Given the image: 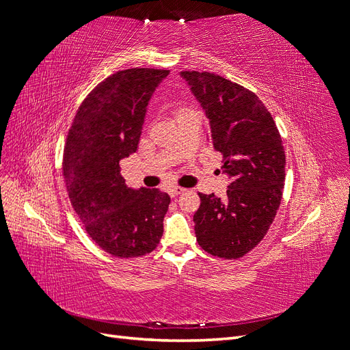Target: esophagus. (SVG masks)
Wrapping results in <instances>:
<instances>
[{
  "label": "esophagus",
  "mask_w": 350,
  "mask_h": 350,
  "mask_svg": "<svg viewBox=\"0 0 350 350\" xmlns=\"http://www.w3.org/2000/svg\"><path fill=\"white\" fill-rule=\"evenodd\" d=\"M187 191L185 188H183V187H172V188H169V196L171 197H178V196H181V194H184Z\"/></svg>",
  "instance_id": "34e87169"
}]
</instances>
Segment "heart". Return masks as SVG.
<instances>
[{
  "mask_svg": "<svg viewBox=\"0 0 350 350\" xmlns=\"http://www.w3.org/2000/svg\"><path fill=\"white\" fill-rule=\"evenodd\" d=\"M183 111H185V109H179V111H178V112H183Z\"/></svg>",
  "mask_w": 350,
  "mask_h": 350,
  "instance_id": "b5f03b06",
  "label": "heart"
}]
</instances>
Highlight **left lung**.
Wrapping results in <instances>:
<instances>
[{
  "mask_svg": "<svg viewBox=\"0 0 350 350\" xmlns=\"http://www.w3.org/2000/svg\"><path fill=\"white\" fill-rule=\"evenodd\" d=\"M181 76L206 111L211 144L224 156L226 198L201 194L194 215L198 245L211 256L237 260L266 237L280 206L286 156L271 113L256 93L207 71Z\"/></svg>",
  "mask_w": 350,
  "mask_h": 350,
  "instance_id": "left-lung-1",
  "label": "left lung"
}]
</instances>
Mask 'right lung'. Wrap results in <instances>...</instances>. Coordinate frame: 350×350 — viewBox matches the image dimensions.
Here are the masks:
<instances>
[{
    "instance_id": "1",
    "label": "right lung",
    "mask_w": 350,
    "mask_h": 350,
    "mask_svg": "<svg viewBox=\"0 0 350 350\" xmlns=\"http://www.w3.org/2000/svg\"><path fill=\"white\" fill-rule=\"evenodd\" d=\"M167 70L113 72L81 102L68 130L62 175L71 206L88 235L118 258L152 252L163 235L171 197L159 189H131L121 159L135 153L147 103Z\"/></svg>"
}]
</instances>
